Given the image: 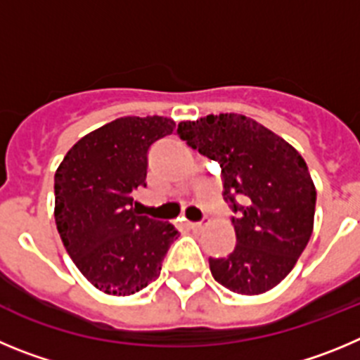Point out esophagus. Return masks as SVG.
I'll return each mask as SVG.
<instances>
[{"instance_id": "1", "label": "esophagus", "mask_w": 360, "mask_h": 360, "mask_svg": "<svg viewBox=\"0 0 360 360\" xmlns=\"http://www.w3.org/2000/svg\"><path fill=\"white\" fill-rule=\"evenodd\" d=\"M188 228L192 229V231H200V229L204 228V222H190V224H188Z\"/></svg>"}]
</instances>
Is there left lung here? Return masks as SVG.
Segmentation results:
<instances>
[{
    "instance_id": "left-lung-1",
    "label": "left lung",
    "mask_w": 360,
    "mask_h": 360,
    "mask_svg": "<svg viewBox=\"0 0 360 360\" xmlns=\"http://www.w3.org/2000/svg\"><path fill=\"white\" fill-rule=\"evenodd\" d=\"M177 134L220 165L224 197L238 215L231 220V255L210 258L213 278L242 296L274 289L294 269L314 229L316 186L305 160L283 138L236 112L181 122Z\"/></svg>"
}]
</instances>
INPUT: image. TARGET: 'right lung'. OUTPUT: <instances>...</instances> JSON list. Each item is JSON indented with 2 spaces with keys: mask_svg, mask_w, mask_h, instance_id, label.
<instances>
[{
  "mask_svg": "<svg viewBox=\"0 0 360 360\" xmlns=\"http://www.w3.org/2000/svg\"><path fill=\"white\" fill-rule=\"evenodd\" d=\"M176 131L165 116H124L80 138L55 172V224L73 264L111 296L140 292L160 276L179 231L132 208L147 186L152 143Z\"/></svg>",
  "mask_w": 360,
  "mask_h": 360,
  "instance_id": "add662e5",
  "label": "right lung"
}]
</instances>
